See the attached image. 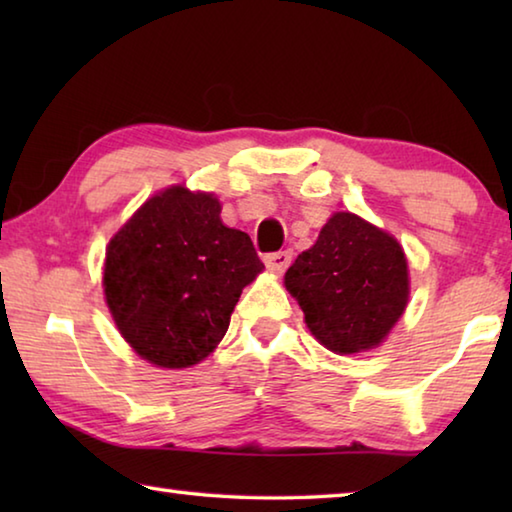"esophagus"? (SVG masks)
<instances>
[{"instance_id":"1","label":"esophagus","mask_w":512,"mask_h":512,"mask_svg":"<svg viewBox=\"0 0 512 512\" xmlns=\"http://www.w3.org/2000/svg\"><path fill=\"white\" fill-rule=\"evenodd\" d=\"M291 259H293L291 250H277V253H271V255L264 257V264H266L268 271L284 273V271H287V268H289Z\"/></svg>"}]
</instances>
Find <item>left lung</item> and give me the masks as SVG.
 <instances>
[{"label":"left lung","instance_id":"obj_1","mask_svg":"<svg viewBox=\"0 0 512 512\" xmlns=\"http://www.w3.org/2000/svg\"><path fill=\"white\" fill-rule=\"evenodd\" d=\"M309 332L336 354L386 339L409 302V266L397 239L352 212H336L284 275Z\"/></svg>","mask_w":512,"mask_h":512}]
</instances>
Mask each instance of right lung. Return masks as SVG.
<instances>
[{
	"mask_svg": "<svg viewBox=\"0 0 512 512\" xmlns=\"http://www.w3.org/2000/svg\"><path fill=\"white\" fill-rule=\"evenodd\" d=\"M246 232L214 194L176 185L149 198L106 250L103 291L128 345L153 366L189 368L228 332L241 291L262 273Z\"/></svg>",
	"mask_w": 512,
	"mask_h": 512,
	"instance_id": "obj_1",
	"label": "right lung"
}]
</instances>
